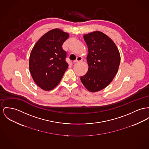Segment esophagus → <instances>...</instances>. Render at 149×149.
Returning <instances> with one entry per match:
<instances>
[{"mask_svg": "<svg viewBox=\"0 0 149 149\" xmlns=\"http://www.w3.org/2000/svg\"><path fill=\"white\" fill-rule=\"evenodd\" d=\"M82 60V58H81V56H79V57H77V59H76L73 61V63H76V62H78V61H81Z\"/></svg>", "mask_w": 149, "mask_h": 149, "instance_id": "esophagus-1", "label": "esophagus"}]
</instances>
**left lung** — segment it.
<instances>
[{"label":"left lung","instance_id":"8db88e82","mask_svg":"<svg viewBox=\"0 0 149 149\" xmlns=\"http://www.w3.org/2000/svg\"><path fill=\"white\" fill-rule=\"evenodd\" d=\"M88 49L89 68L80 79L90 92L106 88L115 77L120 63V54L114 42L104 33L94 31L84 36Z\"/></svg>","mask_w":149,"mask_h":149}]
</instances>
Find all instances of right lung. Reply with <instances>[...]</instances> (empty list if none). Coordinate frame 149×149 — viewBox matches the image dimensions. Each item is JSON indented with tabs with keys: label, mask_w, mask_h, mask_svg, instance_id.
<instances>
[{
	"label": "right lung",
	"mask_w": 149,
	"mask_h": 149,
	"mask_svg": "<svg viewBox=\"0 0 149 149\" xmlns=\"http://www.w3.org/2000/svg\"><path fill=\"white\" fill-rule=\"evenodd\" d=\"M69 37L68 33L54 29L43 35L32 49L29 70L34 81L40 89H54L67 70L66 52L63 50L62 45Z\"/></svg>",
	"instance_id": "1"
}]
</instances>
